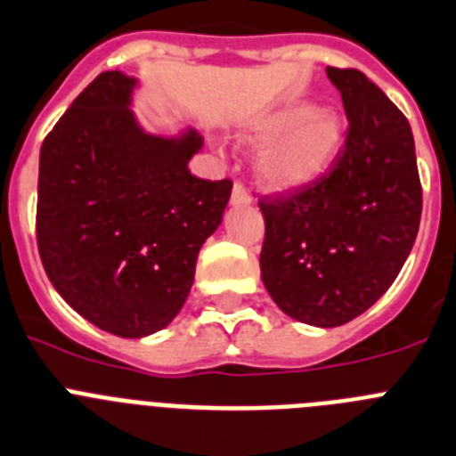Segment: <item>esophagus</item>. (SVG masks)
Wrapping results in <instances>:
<instances>
[{
	"instance_id": "34e87169",
	"label": "esophagus",
	"mask_w": 456,
	"mask_h": 456,
	"mask_svg": "<svg viewBox=\"0 0 456 456\" xmlns=\"http://www.w3.org/2000/svg\"><path fill=\"white\" fill-rule=\"evenodd\" d=\"M250 195H248V190H245V185L240 183V181H236V183H233V190H232V204H239V206H243V204H250Z\"/></svg>"
}]
</instances>
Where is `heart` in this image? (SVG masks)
Wrapping results in <instances>:
<instances>
[{
	"mask_svg": "<svg viewBox=\"0 0 456 456\" xmlns=\"http://www.w3.org/2000/svg\"><path fill=\"white\" fill-rule=\"evenodd\" d=\"M255 137L268 142L259 174L271 188H298L322 176L342 149L344 124L330 110L289 102L255 124Z\"/></svg>",
	"mask_w": 456,
	"mask_h": 456,
	"instance_id": "obj_1",
	"label": "heart"
}]
</instances>
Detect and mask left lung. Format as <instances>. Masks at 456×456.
<instances>
[{"instance_id":"left-lung-1","label":"left lung","mask_w":456,"mask_h":456,"mask_svg":"<svg viewBox=\"0 0 456 456\" xmlns=\"http://www.w3.org/2000/svg\"><path fill=\"white\" fill-rule=\"evenodd\" d=\"M348 118L330 172L273 200H259L266 223L261 280L296 322L335 328L386 294L415 243L422 216L411 126L365 73L332 69Z\"/></svg>"}]
</instances>
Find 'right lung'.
Returning <instances> with one entry per match:
<instances>
[{
    "instance_id": "add662e5",
    "label": "right lung",
    "mask_w": 456,
    "mask_h": 456,
    "mask_svg": "<svg viewBox=\"0 0 456 456\" xmlns=\"http://www.w3.org/2000/svg\"><path fill=\"white\" fill-rule=\"evenodd\" d=\"M134 80L101 73L41 146L37 240L53 287L86 322L144 338L179 314L232 181L192 176L201 137H156L130 112Z\"/></svg>"
}]
</instances>
